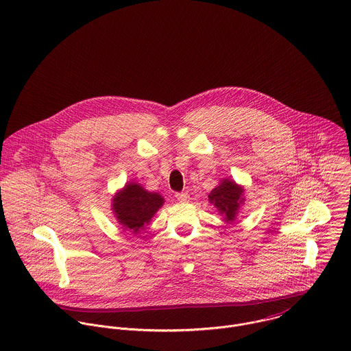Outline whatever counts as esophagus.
Returning <instances> with one entry per match:
<instances>
[{"instance_id": "esophagus-1", "label": "esophagus", "mask_w": 351, "mask_h": 351, "mask_svg": "<svg viewBox=\"0 0 351 351\" xmlns=\"http://www.w3.org/2000/svg\"><path fill=\"white\" fill-rule=\"evenodd\" d=\"M176 197H177V200H180V202H182V203L189 202V195H188V192H180V193L176 195Z\"/></svg>"}]
</instances>
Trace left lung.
<instances>
[{
	"mask_svg": "<svg viewBox=\"0 0 351 351\" xmlns=\"http://www.w3.org/2000/svg\"><path fill=\"white\" fill-rule=\"evenodd\" d=\"M243 188L235 184L233 180H222L221 184L211 191L208 200L221 215L225 217L226 222H233L238 214L241 204L243 203Z\"/></svg>",
	"mask_w": 351,
	"mask_h": 351,
	"instance_id": "8db88e82",
	"label": "left lung"
}]
</instances>
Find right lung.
<instances>
[{
    "instance_id": "1",
    "label": "right lung",
    "mask_w": 351,
    "mask_h": 351,
    "mask_svg": "<svg viewBox=\"0 0 351 351\" xmlns=\"http://www.w3.org/2000/svg\"><path fill=\"white\" fill-rule=\"evenodd\" d=\"M163 203L159 193L148 192L140 184L129 182L114 195L112 210L125 230L138 233L149 223Z\"/></svg>"
}]
</instances>
